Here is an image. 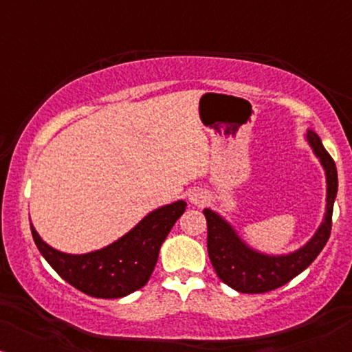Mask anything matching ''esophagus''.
<instances>
[{"mask_svg":"<svg viewBox=\"0 0 352 352\" xmlns=\"http://www.w3.org/2000/svg\"><path fill=\"white\" fill-rule=\"evenodd\" d=\"M190 201L192 204H195V205H201L205 201V197L200 194V192H194V194L190 195Z\"/></svg>","mask_w":352,"mask_h":352,"instance_id":"1","label":"esophagus"}]
</instances>
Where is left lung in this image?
<instances>
[{
  "instance_id": "left-lung-1",
  "label": "left lung",
  "mask_w": 352,
  "mask_h": 352,
  "mask_svg": "<svg viewBox=\"0 0 352 352\" xmlns=\"http://www.w3.org/2000/svg\"><path fill=\"white\" fill-rule=\"evenodd\" d=\"M312 151L320 158L327 175V213L314 237L305 247L285 256H267L248 248L235 230L211 210H204L208 226V256L216 274L226 285L240 293H266L285 285L301 274L329 242L331 232L333 201L338 190V175L333 158L322 146L316 133L307 131Z\"/></svg>"
}]
</instances>
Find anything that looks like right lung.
I'll list each match as a JSON object with an SVG mask.
<instances>
[{
  "mask_svg": "<svg viewBox=\"0 0 352 352\" xmlns=\"http://www.w3.org/2000/svg\"><path fill=\"white\" fill-rule=\"evenodd\" d=\"M186 201L162 206L109 247L86 254H67L43 242L33 226L32 235L51 267L76 290L94 298H122L142 288L155 267L158 252Z\"/></svg>",
  "mask_w": 352,
  "mask_h": 352,
  "instance_id": "obj_1",
  "label": "right lung"
}]
</instances>
